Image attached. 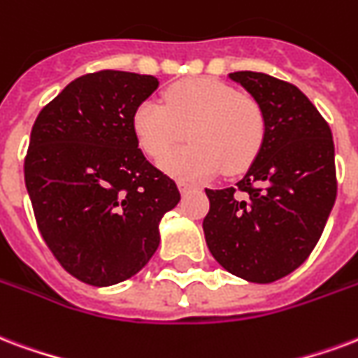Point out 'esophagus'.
<instances>
[{
	"label": "esophagus",
	"mask_w": 358,
	"mask_h": 358,
	"mask_svg": "<svg viewBox=\"0 0 358 358\" xmlns=\"http://www.w3.org/2000/svg\"><path fill=\"white\" fill-rule=\"evenodd\" d=\"M193 184H189V182H186V180H178V189L182 193H187L189 189H193Z\"/></svg>",
	"instance_id": "esophagus-1"
}]
</instances>
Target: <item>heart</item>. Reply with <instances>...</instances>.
Returning a JSON list of instances; mask_svg holds the SVG:
<instances>
[{"mask_svg":"<svg viewBox=\"0 0 358 358\" xmlns=\"http://www.w3.org/2000/svg\"><path fill=\"white\" fill-rule=\"evenodd\" d=\"M190 144L166 152L183 138ZM266 113L258 100L213 78L171 85L163 104L140 102L132 112V132L150 157L180 178H208L220 169L229 174L252 165L266 142Z\"/></svg>","mask_w":358,"mask_h":358,"instance_id":"1","label":"heart"}]
</instances>
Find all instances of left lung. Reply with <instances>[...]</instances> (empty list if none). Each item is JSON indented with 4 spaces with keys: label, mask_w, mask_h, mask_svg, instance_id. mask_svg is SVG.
<instances>
[{
    "label": "left lung",
    "mask_w": 358,
    "mask_h": 358,
    "mask_svg": "<svg viewBox=\"0 0 358 358\" xmlns=\"http://www.w3.org/2000/svg\"><path fill=\"white\" fill-rule=\"evenodd\" d=\"M266 113V142L237 187L205 189L208 250L229 273L273 282L307 260L334 206L332 131L292 83L260 71H235Z\"/></svg>",
    "instance_id": "left-lung-1"
}]
</instances>
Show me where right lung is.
Instances as JSON below:
<instances>
[{"label":"right lung","mask_w":358,"mask_h":358,"mask_svg":"<svg viewBox=\"0 0 358 358\" xmlns=\"http://www.w3.org/2000/svg\"><path fill=\"white\" fill-rule=\"evenodd\" d=\"M157 78L102 70L73 79L39 112L24 180L39 233L66 271L92 287L131 279L178 205L174 180L144 157L132 112Z\"/></svg>","instance_id":"add662e5"}]
</instances>
